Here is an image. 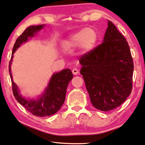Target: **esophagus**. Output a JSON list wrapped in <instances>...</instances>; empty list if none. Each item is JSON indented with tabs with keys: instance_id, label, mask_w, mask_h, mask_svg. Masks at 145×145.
<instances>
[{
	"instance_id": "obj_1",
	"label": "esophagus",
	"mask_w": 145,
	"mask_h": 145,
	"mask_svg": "<svg viewBox=\"0 0 145 145\" xmlns=\"http://www.w3.org/2000/svg\"><path fill=\"white\" fill-rule=\"evenodd\" d=\"M72 72V74L74 75H76L79 73V71L77 69H73Z\"/></svg>"
}]
</instances>
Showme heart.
<instances>
[{
  "instance_id": "b5f03b06",
  "label": "heart",
  "mask_w": 145,
  "mask_h": 145,
  "mask_svg": "<svg viewBox=\"0 0 145 145\" xmlns=\"http://www.w3.org/2000/svg\"><path fill=\"white\" fill-rule=\"evenodd\" d=\"M97 41V33L93 29L87 28L78 31L63 41L61 48L68 52L80 46L83 51L88 52L93 49Z\"/></svg>"
}]
</instances>
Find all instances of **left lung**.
<instances>
[{"label":"left lung","instance_id":"left-lung-1","mask_svg":"<svg viewBox=\"0 0 145 145\" xmlns=\"http://www.w3.org/2000/svg\"><path fill=\"white\" fill-rule=\"evenodd\" d=\"M91 104L101 111L121 105L131 93L133 61L128 43L108 21L103 42L80 58Z\"/></svg>","mask_w":145,"mask_h":145}]
</instances>
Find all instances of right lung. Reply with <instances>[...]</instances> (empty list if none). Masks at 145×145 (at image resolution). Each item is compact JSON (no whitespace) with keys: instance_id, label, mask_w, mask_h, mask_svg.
<instances>
[{"instance_id":"1","label":"right lung","mask_w":145,"mask_h":145,"mask_svg":"<svg viewBox=\"0 0 145 145\" xmlns=\"http://www.w3.org/2000/svg\"><path fill=\"white\" fill-rule=\"evenodd\" d=\"M44 26V25H40L27 27L16 40L9 63V72L14 97L24 107L26 108L27 110L35 116L39 117L51 116L59 110L65 100L67 88L69 83L73 77V74L70 69H64L59 72L55 73L52 75L44 92L40 97H38L36 99H26L20 94L18 86L12 80L13 78L11 72V64L13 54L23 43L26 42L29 37H34L38 31H40Z\"/></svg>"}]
</instances>
